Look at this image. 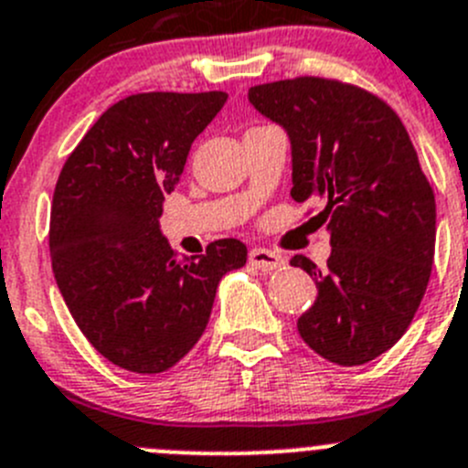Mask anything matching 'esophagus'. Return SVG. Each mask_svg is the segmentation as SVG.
Returning a JSON list of instances; mask_svg holds the SVG:
<instances>
[{
  "mask_svg": "<svg viewBox=\"0 0 468 468\" xmlns=\"http://www.w3.org/2000/svg\"><path fill=\"white\" fill-rule=\"evenodd\" d=\"M249 263L263 270V272H270V270H282L286 265V259L277 251H270V249H251L249 251Z\"/></svg>",
  "mask_w": 468,
  "mask_h": 468,
  "instance_id": "esophagus-1",
  "label": "esophagus"
}]
</instances>
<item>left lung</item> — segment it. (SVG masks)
<instances>
[{
  "label": "left lung",
  "mask_w": 468,
  "mask_h": 468,
  "mask_svg": "<svg viewBox=\"0 0 468 468\" xmlns=\"http://www.w3.org/2000/svg\"><path fill=\"white\" fill-rule=\"evenodd\" d=\"M249 103L286 131L291 196L325 205L327 270L291 259L318 288L300 337L325 360L365 365L411 325L434 263L436 200L416 147L388 103L337 80L268 82Z\"/></svg>",
  "instance_id": "1"
}]
</instances>
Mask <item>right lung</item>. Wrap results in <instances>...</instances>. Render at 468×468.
<instances>
[{"instance_id": "obj_1", "label": "right lung", "mask_w": 468, "mask_h": 468, "mask_svg": "<svg viewBox=\"0 0 468 468\" xmlns=\"http://www.w3.org/2000/svg\"><path fill=\"white\" fill-rule=\"evenodd\" d=\"M226 99L224 91L126 96L87 131L57 180V288L91 346L129 372L159 374L180 362L205 333L224 274L247 263V247L233 238L180 256L159 224L191 143Z\"/></svg>"}]
</instances>
